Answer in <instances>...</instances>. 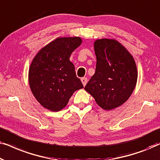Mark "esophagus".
Returning a JSON list of instances; mask_svg holds the SVG:
<instances>
[{"label": "esophagus", "instance_id": "1", "mask_svg": "<svg viewBox=\"0 0 160 160\" xmlns=\"http://www.w3.org/2000/svg\"><path fill=\"white\" fill-rule=\"evenodd\" d=\"M81 81H82V82L83 85H84V86H85V85L87 84V81H88V79H87V78L86 77H84V78H81Z\"/></svg>", "mask_w": 160, "mask_h": 160}]
</instances>
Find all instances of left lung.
<instances>
[{
    "instance_id": "left-lung-1",
    "label": "left lung",
    "mask_w": 160,
    "mask_h": 160,
    "mask_svg": "<svg viewBox=\"0 0 160 160\" xmlns=\"http://www.w3.org/2000/svg\"><path fill=\"white\" fill-rule=\"evenodd\" d=\"M94 49L97 59L95 73L84 89L102 108L112 110L125 102L134 90L136 65L130 52L113 39L95 41Z\"/></svg>"
}]
</instances>
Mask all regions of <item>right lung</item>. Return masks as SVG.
<instances>
[{
    "instance_id": "add662e5",
    "label": "right lung",
    "mask_w": 160,
    "mask_h": 160,
    "mask_svg": "<svg viewBox=\"0 0 160 160\" xmlns=\"http://www.w3.org/2000/svg\"><path fill=\"white\" fill-rule=\"evenodd\" d=\"M81 43L79 37L58 38L42 48L32 60L29 69L30 89L44 108L60 111L74 92L84 87L69 60Z\"/></svg>"
}]
</instances>
